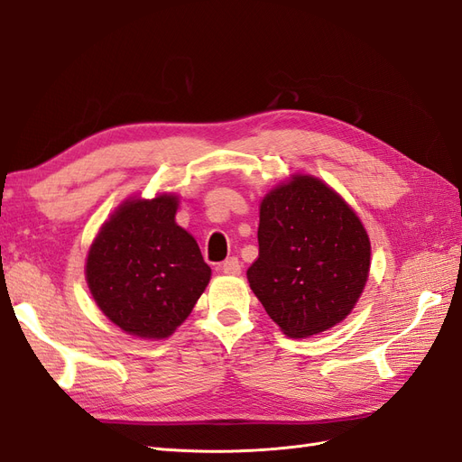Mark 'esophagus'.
<instances>
[{"label":"esophagus","instance_id":"34e87169","mask_svg":"<svg viewBox=\"0 0 462 462\" xmlns=\"http://www.w3.org/2000/svg\"><path fill=\"white\" fill-rule=\"evenodd\" d=\"M241 262H239V258H235V256H231V258H227L226 262L221 263V272L223 273H229V275H239L241 273Z\"/></svg>","mask_w":462,"mask_h":462}]
</instances>
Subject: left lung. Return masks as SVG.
Wrapping results in <instances>:
<instances>
[{
    "label": "left lung",
    "instance_id": "8db88e82",
    "mask_svg": "<svg viewBox=\"0 0 462 462\" xmlns=\"http://www.w3.org/2000/svg\"><path fill=\"white\" fill-rule=\"evenodd\" d=\"M260 253L246 277L289 337H310L353 312L370 273V239L341 194L291 175L260 202Z\"/></svg>",
    "mask_w": 462,
    "mask_h": 462
}]
</instances>
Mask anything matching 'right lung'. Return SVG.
<instances>
[{
  "label": "right lung",
  "instance_id": "obj_1",
  "mask_svg": "<svg viewBox=\"0 0 462 462\" xmlns=\"http://www.w3.org/2000/svg\"><path fill=\"white\" fill-rule=\"evenodd\" d=\"M179 197L123 200L90 245L85 275L109 321L141 339H165L212 277L194 236L177 226Z\"/></svg>",
  "mask_w": 462,
  "mask_h": 462
}]
</instances>
